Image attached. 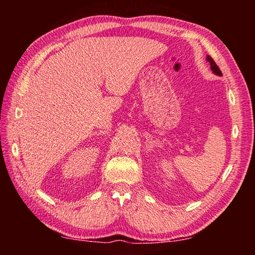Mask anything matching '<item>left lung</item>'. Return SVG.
<instances>
[{
    "label": "left lung",
    "mask_w": 255,
    "mask_h": 255,
    "mask_svg": "<svg viewBox=\"0 0 255 255\" xmlns=\"http://www.w3.org/2000/svg\"><path fill=\"white\" fill-rule=\"evenodd\" d=\"M207 60H208V62L210 63V67H211V70H213V72L215 73V74H217V75H223L222 74V72H221V70H219V67L217 66V64L215 63V60L210 57V56H207Z\"/></svg>",
    "instance_id": "obj_1"
}]
</instances>
